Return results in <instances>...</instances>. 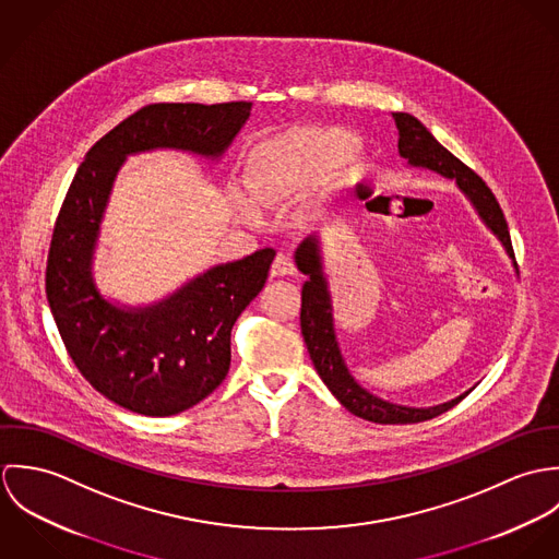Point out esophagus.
<instances>
[{"instance_id":"esophagus-1","label":"esophagus","mask_w":559,"mask_h":559,"mask_svg":"<svg viewBox=\"0 0 559 559\" xmlns=\"http://www.w3.org/2000/svg\"><path fill=\"white\" fill-rule=\"evenodd\" d=\"M295 264L286 253H277L273 264H271V275L273 277H286V275H295Z\"/></svg>"}]
</instances>
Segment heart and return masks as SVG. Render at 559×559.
<instances>
[{"instance_id":"heart-1","label":"heart","mask_w":559,"mask_h":559,"mask_svg":"<svg viewBox=\"0 0 559 559\" xmlns=\"http://www.w3.org/2000/svg\"><path fill=\"white\" fill-rule=\"evenodd\" d=\"M357 151V138L342 129H293L280 133L258 144L247 157L245 189L249 200L233 191L230 202L242 219L255 222L254 203L260 209H277L306 195L353 159Z\"/></svg>"}]
</instances>
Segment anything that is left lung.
Listing matches in <instances>:
<instances>
[{"mask_svg": "<svg viewBox=\"0 0 559 559\" xmlns=\"http://www.w3.org/2000/svg\"><path fill=\"white\" fill-rule=\"evenodd\" d=\"M394 120L399 127L400 157L406 160V165L417 169H430L448 180H454L456 187L463 191V195L476 209L481 224L499 239L503 249L508 251V255L514 258L506 217L495 195L490 193V189L484 185L478 174L469 169L463 160L456 159L448 148H443L415 116L396 111ZM295 262H297V269L304 275H308L301 290V333H304L308 353L312 357V364L322 383L353 415L374 424L426 421L445 413L474 390L472 388L469 392L435 406H404V404H394L390 400L379 399L372 392H368L350 374L337 344L335 322H333V301H331L329 280L322 264L319 237L310 235L299 242L295 251Z\"/></svg>", "mask_w": 559, "mask_h": 559, "instance_id": "1", "label": "left lung"}]
</instances>
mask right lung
Instances as JSON below:
<instances>
[{"label": "right lung", "mask_w": 559, "mask_h": 559, "mask_svg": "<svg viewBox=\"0 0 559 559\" xmlns=\"http://www.w3.org/2000/svg\"><path fill=\"white\" fill-rule=\"evenodd\" d=\"M249 114L247 100L140 109L87 151L60 209L45 280L51 314L90 385L133 413L176 415L219 388L233 326L262 290L275 249L215 264L153 304L111 301L94 280V255L116 176L153 151L219 160Z\"/></svg>", "instance_id": "1"}]
</instances>
